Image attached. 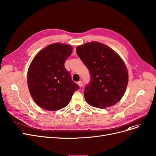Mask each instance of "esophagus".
<instances>
[{
  "mask_svg": "<svg viewBox=\"0 0 156 156\" xmlns=\"http://www.w3.org/2000/svg\"><path fill=\"white\" fill-rule=\"evenodd\" d=\"M77 84H78V85L79 86L80 88H81V87H83V82L81 81V80H80V81H79V82L77 83Z\"/></svg>",
  "mask_w": 156,
  "mask_h": 156,
  "instance_id": "obj_1",
  "label": "esophagus"
}]
</instances>
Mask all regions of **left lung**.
Returning <instances> with one entry per match:
<instances>
[{"label": "left lung", "mask_w": 156, "mask_h": 156, "mask_svg": "<svg viewBox=\"0 0 156 156\" xmlns=\"http://www.w3.org/2000/svg\"><path fill=\"white\" fill-rule=\"evenodd\" d=\"M76 52L90 74V81L84 91L86 101L99 108L119 101L126 91L128 74L119 55L98 42L79 46Z\"/></svg>", "instance_id": "obj_1"}]
</instances>
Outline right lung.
I'll list each match as a JSON object with an SVG mask.
<instances>
[{"label": "right lung", "instance_id": "obj_1", "mask_svg": "<svg viewBox=\"0 0 156 156\" xmlns=\"http://www.w3.org/2000/svg\"><path fill=\"white\" fill-rule=\"evenodd\" d=\"M72 52L70 45L53 43L40 51L30 64L27 74L28 88L36 104L43 109L64 108L79 89L64 67Z\"/></svg>", "mask_w": 156, "mask_h": 156}]
</instances>
